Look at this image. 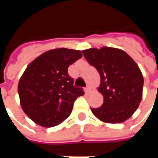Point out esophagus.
Masks as SVG:
<instances>
[{"label": "esophagus", "mask_w": 158, "mask_h": 158, "mask_svg": "<svg viewBox=\"0 0 158 158\" xmlns=\"http://www.w3.org/2000/svg\"><path fill=\"white\" fill-rule=\"evenodd\" d=\"M86 91H87L88 93L91 92V91H92V88H91L89 85H88L87 87H86Z\"/></svg>", "instance_id": "esophagus-1"}]
</instances>
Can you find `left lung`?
Masks as SVG:
<instances>
[{
    "mask_svg": "<svg viewBox=\"0 0 158 158\" xmlns=\"http://www.w3.org/2000/svg\"><path fill=\"white\" fill-rule=\"evenodd\" d=\"M101 77L98 90L104 102L93 114L105 123H119L132 116L142 99L144 79L135 62L122 50L112 47L83 51Z\"/></svg>",
    "mask_w": 158,
    "mask_h": 158,
    "instance_id": "left-lung-1",
    "label": "left lung"
}]
</instances>
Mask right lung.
<instances>
[{
  "label": "right lung",
  "mask_w": 158,
  "mask_h": 158,
  "mask_svg": "<svg viewBox=\"0 0 158 158\" xmlns=\"http://www.w3.org/2000/svg\"><path fill=\"white\" fill-rule=\"evenodd\" d=\"M81 57L80 51L53 49L28 65L18 91L23 112L35 123L51 128L71 114L74 101L85 92L73 85L68 68Z\"/></svg>",
  "instance_id": "obj_1"
}]
</instances>
